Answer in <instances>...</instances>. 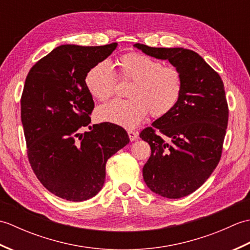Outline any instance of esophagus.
Masks as SVG:
<instances>
[{
	"label": "esophagus",
	"instance_id": "obj_1",
	"mask_svg": "<svg viewBox=\"0 0 250 250\" xmlns=\"http://www.w3.org/2000/svg\"><path fill=\"white\" fill-rule=\"evenodd\" d=\"M128 135H129V139H130V141H131V142H133V141H136V140H137V137H139V132L129 130V131H128Z\"/></svg>",
	"mask_w": 250,
	"mask_h": 250
}]
</instances>
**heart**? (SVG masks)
<instances>
[{
    "label": "heart",
    "instance_id": "1",
    "mask_svg": "<svg viewBox=\"0 0 250 250\" xmlns=\"http://www.w3.org/2000/svg\"><path fill=\"white\" fill-rule=\"evenodd\" d=\"M118 77L132 82L128 100H114L100 106L95 118L126 129H133L150 113L160 118L175 108L183 94L184 78L177 67L163 63L141 52H128L116 61ZM84 83L90 94L99 101L108 100L115 93L117 79L107 61L89 68Z\"/></svg>",
    "mask_w": 250,
    "mask_h": 250
}]
</instances>
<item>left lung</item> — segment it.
I'll return each mask as SVG.
<instances>
[{
	"label": "left lung",
	"instance_id": "left-lung-1",
	"mask_svg": "<svg viewBox=\"0 0 250 250\" xmlns=\"http://www.w3.org/2000/svg\"><path fill=\"white\" fill-rule=\"evenodd\" d=\"M134 47L168 60L184 78L183 94L175 108L140 134L151 148L143 167L147 187L164 198H183L200 188L220 161L229 118L224 83L193 50Z\"/></svg>",
	"mask_w": 250,
	"mask_h": 250
}]
</instances>
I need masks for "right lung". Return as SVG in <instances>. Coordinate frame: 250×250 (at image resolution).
<instances>
[{
  "label": "right lung",
  "mask_w": 250,
  "mask_h": 250,
  "mask_svg": "<svg viewBox=\"0 0 250 250\" xmlns=\"http://www.w3.org/2000/svg\"><path fill=\"white\" fill-rule=\"evenodd\" d=\"M116 47L61 45L37 61L25 78L21 122L29 162L42 185L67 201L97 195L106 162L130 142L117 125H89L94 102L84 77ZM86 126L89 131L83 134Z\"/></svg>",
  "instance_id": "obj_1"
}]
</instances>
